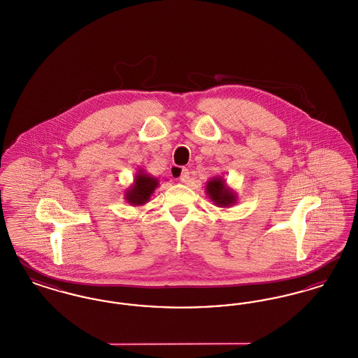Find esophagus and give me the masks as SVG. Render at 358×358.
Returning <instances> with one entry per match:
<instances>
[{"instance_id":"obj_1","label":"esophagus","mask_w":358,"mask_h":358,"mask_svg":"<svg viewBox=\"0 0 358 358\" xmlns=\"http://www.w3.org/2000/svg\"><path fill=\"white\" fill-rule=\"evenodd\" d=\"M176 171H180V181L181 182H187L189 181V171L187 169H180V168H176Z\"/></svg>"}]
</instances>
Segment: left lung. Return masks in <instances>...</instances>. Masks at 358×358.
<instances>
[{
	"label": "left lung",
	"instance_id": "left-lung-1",
	"mask_svg": "<svg viewBox=\"0 0 358 358\" xmlns=\"http://www.w3.org/2000/svg\"><path fill=\"white\" fill-rule=\"evenodd\" d=\"M205 189H206V194L209 196V199L220 208H228V206L235 204L238 200L236 193L231 187H227V184L222 177L210 178L206 182Z\"/></svg>",
	"mask_w": 358,
	"mask_h": 358
}]
</instances>
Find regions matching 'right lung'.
<instances>
[{
  "mask_svg": "<svg viewBox=\"0 0 358 358\" xmlns=\"http://www.w3.org/2000/svg\"><path fill=\"white\" fill-rule=\"evenodd\" d=\"M158 185V178L139 171V173H136L133 185L126 190L124 197L129 204L141 206L150 200V196Z\"/></svg>",
  "mask_w": 358,
  "mask_h": 358,
  "instance_id": "add662e5",
  "label": "right lung"
}]
</instances>
